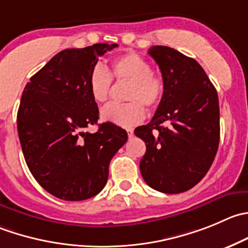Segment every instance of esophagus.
<instances>
[{
    "label": "esophagus",
    "instance_id": "esophagus-1",
    "mask_svg": "<svg viewBox=\"0 0 248 248\" xmlns=\"http://www.w3.org/2000/svg\"><path fill=\"white\" fill-rule=\"evenodd\" d=\"M127 133H128V138H132L133 137V128H127Z\"/></svg>",
    "mask_w": 248,
    "mask_h": 248
}]
</instances>
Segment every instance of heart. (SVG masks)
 Segmentation results:
<instances>
[{"instance_id":"1","label":"heart","mask_w":248,"mask_h":248,"mask_svg":"<svg viewBox=\"0 0 248 248\" xmlns=\"http://www.w3.org/2000/svg\"><path fill=\"white\" fill-rule=\"evenodd\" d=\"M111 78L116 82L127 83L124 104H108L100 110L103 121L121 127L138 124L145 116L143 105L154 109L161 103L165 92L162 78L155 73L149 62L137 53H124L114 58L110 73L102 64H95L88 75V91L97 103L107 102L111 90Z\"/></svg>"}]
</instances>
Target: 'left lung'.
<instances>
[{"instance_id":"8db88e82","label":"left lung","mask_w":248,"mask_h":248,"mask_svg":"<svg viewBox=\"0 0 248 248\" xmlns=\"http://www.w3.org/2000/svg\"><path fill=\"white\" fill-rule=\"evenodd\" d=\"M148 53L160 68L165 92L153 120L134 129L146 145L139 168L155 190L184 193L205 177L217 154V91L193 58L166 46Z\"/></svg>"}]
</instances>
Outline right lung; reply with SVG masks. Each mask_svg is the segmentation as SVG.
I'll return each mask as SVG.
<instances>
[{"label": "right lung", "mask_w": 248, "mask_h": 248, "mask_svg": "<svg viewBox=\"0 0 248 248\" xmlns=\"http://www.w3.org/2000/svg\"><path fill=\"white\" fill-rule=\"evenodd\" d=\"M116 43L64 49L26 83L16 124L26 165L38 184L53 196L82 201L102 191L109 163L127 141V132L99 119L88 91L90 71Z\"/></svg>", "instance_id": "add662e5"}]
</instances>
